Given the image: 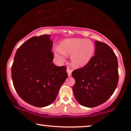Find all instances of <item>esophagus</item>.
Wrapping results in <instances>:
<instances>
[{
    "mask_svg": "<svg viewBox=\"0 0 131 131\" xmlns=\"http://www.w3.org/2000/svg\"><path fill=\"white\" fill-rule=\"evenodd\" d=\"M67 73H68V75L69 76H71V74H72V69H70V67H68L67 69Z\"/></svg>",
    "mask_w": 131,
    "mask_h": 131,
    "instance_id": "esophagus-1",
    "label": "esophagus"
}]
</instances>
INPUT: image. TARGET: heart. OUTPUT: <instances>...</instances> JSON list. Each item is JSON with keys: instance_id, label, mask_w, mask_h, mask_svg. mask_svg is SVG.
<instances>
[{"instance_id": "b5f03b06", "label": "heart", "mask_w": 131, "mask_h": 131, "mask_svg": "<svg viewBox=\"0 0 131 131\" xmlns=\"http://www.w3.org/2000/svg\"><path fill=\"white\" fill-rule=\"evenodd\" d=\"M94 45L89 40L68 38L63 40L59 48L54 50V55L60 61H64L66 55H71V62L75 67H83L90 62L94 53Z\"/></svg>"}]
</instances>
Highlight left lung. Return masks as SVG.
<instances>
[{
  "mask_svg": "<svg viewBox=\"0 0 131 131\" xmlns=\"http://www.w3.org/2000/svg\"><path fill=\"white\" fill-rule=\"evenodd\" d=\"M94 56L82 68L74 70L73 91L81 105L94 107L108 100L117 87L119 74L117 57L108 45L95 41Z\"/></svg>",
  "mask_w": 131,
  "mask_h": 131,
  "instance_id": "8db88e82",
  "label": "left lung"
}]
</instances>
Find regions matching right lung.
<instances>
[{"mask_svg":"<svg viewBox=\"0 0 131 131\" xmlns=\"http://www.w3.org/2000/svg\"><path fill=\"white\" fill-rule=\"evenodd\" d=\"M50 35L35 36L18 48L12 66L14 88L20 97L30 105L43 107L56 99L68 77L66 66L53 63V41Z\"/></svg>","mask_w":131,"mask_h":131,"instance_id":"obj_1","label":"right lung"}]
</instances>
